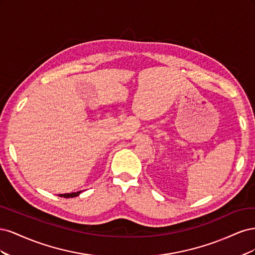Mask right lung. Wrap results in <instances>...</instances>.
I'll return each mask as SVG.
<instances>
[{
  "label": "right lung",
  "mask_w": 255,
  "mask_h": 255,
  "mask_svg": "<svg viewBox=\"0 0 255 255\" xmlns=\"http://www.w3.org/2000/svg\"><path fill=\"white\" fill-rule=\"evenodd\" d=\"M83 190L80 191H76V192H71V194H60L58 195L59 197H64V198H74V197H78Z\"/></svg>",
  "instance_id": "1"
}]
</instances>
